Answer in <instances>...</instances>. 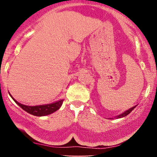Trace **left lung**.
<instances>
[{
  "instance_id": "left-lung-1",
  "label": "left lung",
  "mask_w": 157,
  "mask_h": 157,
  "mask_svg": "<svg viewBox=\"0 0 157 157\" xmlns=\"http://www.w3.org/2000/svg\"><path fill=\"white\" fill-rule=\"evenodd\" d=\"M136 105H135V106H134V107L131 108L130 109H128V110H127V111H125V112H123L122 113H121V114L118 115V116H117V117H116V118H117V119H118V118L124 117L127 116L128 114H129V113H130L131 112V111H132L133 110H134V109H135V108H136ZM111 119H113V118H110V120H111Z\"/></svg>"
}]
</instances>
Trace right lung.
I'll return each instance as SVG.
<instances>
[{"instance_id":"add662e5","label":"right lung","mask_w":157,"mask_h":157,"mask_svg":"<svg viewBox=\"0 0 157 157\" xmlns=\"http://www.w3.org/2000/svg\"><path fill=\"white\" fill-rule=\"evenodd\" d=\"M10 94V93H9ZM10 95L13 99V100L18 105L21 109L24 110L25 111H26L27 113H29L30 114L34 115V116H37V117H42V116H46V115L51 114V113H54L55 111L58 110L62 105L63 102L64 100H60L58 101L53 102V103L50 104H46V105H35V106H29V105H25L23 104L20 103L17 101H16L15 99L12 97V95Z\"/></svg>"}]
</instances>
